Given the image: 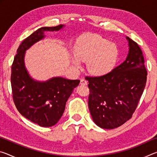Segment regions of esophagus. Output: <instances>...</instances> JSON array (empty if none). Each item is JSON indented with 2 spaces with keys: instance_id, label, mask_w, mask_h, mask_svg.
I'll return each mask as SVG.
<instances>
[{
  "instance_id": "34e87169",
  "label": "esophagus",
  "mask_w": 157,
  "mask_h": 157,
  "mask_svg": "<svg viewBox=\"0 0 157 157\" xmlns=\"http://www.w3.org/2000/svg\"><path fill=\"white\" fill-rule=\"evenodd\" d=\"M87 84H88V82H87V81L85 80L84 79H82L80 80V84H82V85H87Z\"/></svg>"
}]
</instances>
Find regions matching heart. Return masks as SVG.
<instances>
[{
    "mask_svg": "<svg viewBox=\"0 0 157 157\" xmlns=\"http://www.w3.org/2000/svg\"><path fill=\"white\" fill-rule=\"evenodd\" d=\"M75 58L73 63L80 68L79 61L87 62L89 72L95 76H102L113 70L118 57L116 45L98 35H91L79 41L75 49Z\"/></svg>",
    "mask_w": 157,
    "mask_h": 157,
    "instance_id": "heart-1",
    "label": "heart"
}]
</instances>
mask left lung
<instances>
[{"label": "left lung", "instance_id": "obj_1", "mask_svg": "<svg viewBox=\"0 0 157 157\" xmlns=\"http://www.w3.org/2000/svg\"><path fill=\"white\" fill-rule=\"evenodd\" d=\"M127 39L129 50L123 63L105 75L86 77L90 113L103 129L116 128L132 118L147 82L142 50L136 42Z\"/></svg>", "mask_w": 157, "mask_h": 157}]
</instances>
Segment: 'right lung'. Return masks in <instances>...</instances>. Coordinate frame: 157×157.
Returning a JSON list of instances; mask_svg holds the SVG:
<instances>
[{
	"mask_svg": "<svg viewBox=\"0 0 157 157\" xmlns=\"http://www.w3.org/2000/svg\"><path fill=\"white\" fill-rule=\"evenodd\" d=\"M62 27L41 28L25 38L18 48L12 65L11 86L16 107L23 116L41 127H51L59 121L66 101L79 80L53 78L45 82H35L26 71L23 58L26 50L44 38V32L57 31Z\"/></svg>",
	"mask_w": 157,
	"mask_h": 157,
	"instance_id": "add662e5",
	"label": "right lung"
}]
</instances>
